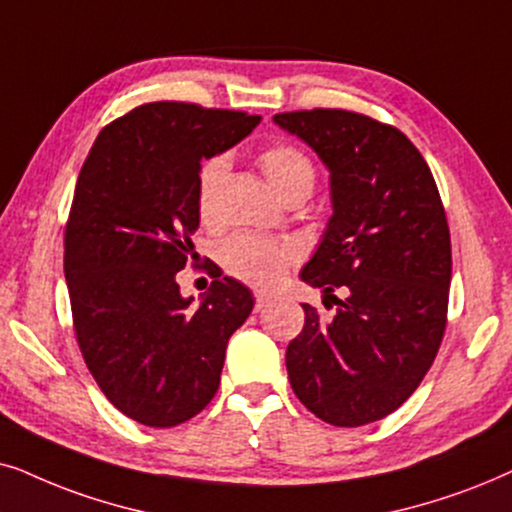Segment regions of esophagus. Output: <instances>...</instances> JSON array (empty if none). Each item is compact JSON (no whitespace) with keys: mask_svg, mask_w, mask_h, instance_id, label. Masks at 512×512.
Here are the masks:
<instances>
[{"mask_svg":"<svg viewBox=\"0 0 512 512\" xmlns=\"http://www.w3.org/2000/svg\"><path fill=\"white\" fill-rule=\"evenodd\" d=\"M271 299H274V297L267 295V292H255V309L262 311L264 306L271 304Z\"/></svg>","mask_w":512,"mask_h":512,"instance_id":"esophagus-1","label":"esophagus"}]
</instances>
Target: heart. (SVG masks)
Masks as SVG:
<instances>
[{
	"mask_svg": "<svg viewBox=\"0 0 512 512\" xmlns=\"http://www.w3.org/2000/svg\"><path fill=\"white\" fill-rule=\"evenodd\" d=\"M257 159L271 187L285 201L292 196H309L316 185V166L311 156L292 142H271ZM227 173L229 161L224 156H213L199 170V210L206 220L215 215ZM299 255H302L299 245L290 241H267V238L238 234L224 245L222 262L231 276L260 288H274L299 260Z\"/></svg>",
	"mask_w": 512,
	"mask_h": 512,
	"instance_id": "1",
	"label": "heart"
}]
</instances>
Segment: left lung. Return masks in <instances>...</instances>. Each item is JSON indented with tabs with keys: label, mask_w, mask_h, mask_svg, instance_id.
Masks as SVG:
<instances>
[{
	"label": "left lung",
	"mask_w": 512,
	"mask_h": 512,
	"mask_svg": "<svg viewBox=\"0 0 512 512\" xmlns=\"http://www.w3.org/2000/svg\"><path fill=\"white\" fill-rule=\"evenodd\" d=\"M274 121L330 170L335 210L302 281L337 311L302 304L304 327L285 351L290 386L327 424H372L417 391L438 356L452 281L445 206L424 156L395 126L323 107Z\"/></svg>",
	"instance_id": "left-lung-1"
}]
</instances>
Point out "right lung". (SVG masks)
<instances>
[{
	"mask_svg": "<svg viewBox=\"0 0 512 512\" xmlns=\"http://www.w3.org/2000/svg\"><path fill=\"white\" fill-rule=\"evenodd\" d=\"M257 124L234 109L147 102L102 128L79 173L65 227L74 335L105 398L138 424H185L213 400L229 337L255 304L215 264L199 306L175 278L196 257L201 161Z\"/></svg>",
	"mask_w": 512,
	"mask_h": 512,
	"instance_id": "1",
	"label": "right lung"
}]
</instances>
